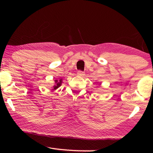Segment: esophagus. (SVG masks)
<instances>
[{"mask_svg": "<svg viewBox=\"0 0 153 153\" xmlns=\"http://www.w3.org/2000/svg\"><path fill=\"white\" fill-rule=\"evenodd\" d=\"M77 75H78V76H83V75H85V73H84V72L82 71H78V73H77Z\"/></svg>", "mask_w": 153, "mask_h": 153, "instance_id": "esophagus-1", "label": "esophagus"}]
</instances>
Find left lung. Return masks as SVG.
<instances>
[{
    "instance_id": "8db88e82",
    "label": "left lung",
    "mask_w": 153,
    "mask_h": 153,
    "mask_svg": "<svg viewBox=\"0 0 153 153\" xmlns=\"http://www.w3.org/2000/svg\"><path fill=\"white\" fill-rule=\"evenodd\" d=\"M100 84H101V83H100Z\"/></svg>"
}]
</instances>
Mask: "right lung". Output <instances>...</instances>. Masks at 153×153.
<instances>
[{"label": "right lung", "instance_id": "1", "mask_svg": "<svg viewBox=\"0 0 153 153\" xmlns=\"http://www.w3.org/2000/svg\"><path fill=\"white\" fill-rule=\"evenodd\" d=\"M62 79H59V80H54V85H53V87H52V90H56V89H57L61 85H62Z\"/></svg>", "mask_w": 153, "mask_h": 153}]
</instances>
